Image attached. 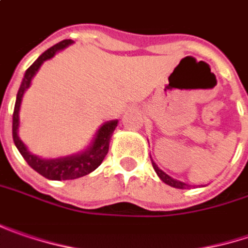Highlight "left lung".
Instances as JSON below:
<instances>
[{
	"label": "left lung",
	"mask_w": 248,
	"mask_h": 248,
	"mask_svg": "<svg viewBox=\"0 0 248 248\" xmlns=\"http://www.w3.org/2000/svg\"><path fill=\"white\" fill-rule=\"evenodd\" d=\"M152 160V159H151ZM152 166H154V169H155L156 174L159 176V179L162 180L163 183H166V184H169V186H171V187H174V188H180V190H184V188H188L190 186L188 184H186V183H183V181H179V180H174L171 179L169 174H166L163 170H160L159 167H157V165H156L155 162L152 160Z\"/></svg>",
	"instance_id": "8db88e82"
}]
</instances>
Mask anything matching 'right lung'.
Segmentation results:
<instances>
[{"instance_id":"1","label":"right lung","mask_w":248,"mask_h":248,"mask_svg":"<svg viewBox=\"0 0 248 248\" xmlns=\"http://www.w3.org/2000/svg\"><path fill=\"white\" fill-rule=\"evenodd\" d=\"M72 40H62L56 46L50 47L48 50H46L42 56L39 57L29 68L26 69L23 81L20 83L18 94H16V102H15V108H14V116H12V138L14 142L16 145L18 151L20 155L23 156V159L28 162V165L36 170L39 174H42L43 177L48 180H74L79 179L82 176H86L89 173H92L94 169L100 166V163L103 162V159L108 152V143H110V138L113 135V131L117 127V120L113 121H107L103 124L94 140H93L92 145L79 154L75 155L65 156V157H57V159H42L39 156L31 155L28 151V148L25 146V143L20 141L18 135L19 128V108H20V103H22V97L25 91L31 86V78L34 77V74L39 71L40 65L43 64L46 60H50L51 57H54L57 51L68 47L69 44H72Z\"/></svg>"}]
</instances>
